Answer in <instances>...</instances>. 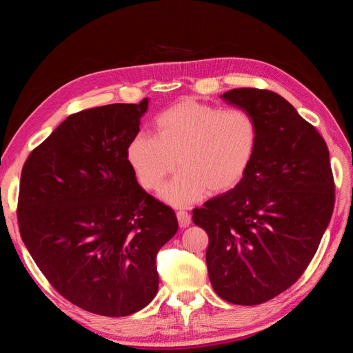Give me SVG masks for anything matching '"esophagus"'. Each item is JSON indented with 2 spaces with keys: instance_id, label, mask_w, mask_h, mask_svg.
<instances>
[{
  "instance_id": "esophagus-1",
  "label": "esophagus",
  "mask_w": 353,
  "mask_h": 353,
  "mask_svg": "<svg viewBox=\"0 0 353 353\" xmlns=\"http://www.w3.org/2000/svg\"><path fill=\"white\" fill-rule=\"evenodd\" d=\"M176 218H178V223L181 228H187L191 223V216L187 210H178L176 212Z\"/></svg>"
}]
</instances>
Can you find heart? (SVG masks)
Masks as SVG:
<instances>
[{"label":"heart","mask_w":353,"mask_h":353,"mask_svg":"<svg viewBox=\"0 0 353 353\" xmlns=\"http://www.w3.org/2000/svg\"><path fill=\"white\" fill-rule=\"evenodd\" d=\"M258 137L249 112L184 100L156 117L154 135L140 132L131 138L126 159L148 191L163 187L178 160L179 174L162 197L174 206H188L206 191L218 194L236 187L253 162Z\"/></svg>","instance_id":"1"}]
</instances>
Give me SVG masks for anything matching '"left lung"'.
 <instances>
[{"label":"left lung","instance_id":"8db88e82","mask_svg":"<svg viewBox=\"0 0 353 353\" xmlns=\"http://www.w3.org/2000/svg\"><path fill=\"white\" fill-rule=\"evenodd\" d=\"M258 125L248 174L227 193L193 209L208 232L213 290L236 305H259L301 279L334 208V178L324 138L281 95L237 88L222 94Z\"/></svg>","mask_w":353,"mask_h":353}]
</instances>
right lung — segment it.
<instances>
[{"label":"right lung","mask_w":353,"mask_h":353,"mask_svg":"<svg viewBox=\"0 0 353 353\" xmlns=\"http://www.w3.org/2000/svg\"><path fill=\"white\" fill-rule=\"evenodd\" d=\"M148 100L70 114L30 152L19 231L48 283L69 302L128 316L153 301L156 256L178 230L172 208L140 187L126 148Z\"/></svg>","instance_id":"right-lung-1"}]
</instances>
